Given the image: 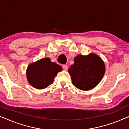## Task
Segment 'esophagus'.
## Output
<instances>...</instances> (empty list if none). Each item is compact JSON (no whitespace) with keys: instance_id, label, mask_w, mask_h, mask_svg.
Here are the masks:
<instances>
[{"instance_id":"1","label":"esophagus","mask_w":129,"mask_h":129,"mask_svg":"<svg viewBox=\"0 0 129 129\" xmlns=\"http://www.w3.org/2000/svg\"><path fill=\"white\" fill-rule=\"evenodd\" d=\"M63 69L66 71V70H68V67L66 64H64V65H63Z\"/></svg>"}]
</instances>
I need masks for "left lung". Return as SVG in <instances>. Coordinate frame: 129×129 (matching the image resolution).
<instances>
[{
  "label": "left lung",
  "instance_id": "1",
  "mask_svg": "<svg viewBox=\"0 0 129 129\" xmlns=\"http://www.w3.org/2000/svg\"><path fill=\"white\" fill-rule=\"evenodd\" d=\"M105 71L103 60L93 53L86 56L77 55L68 70L73 85L86 91L95 87L101 82Z\"/></svg>",
  "mask_w": 129,
  "mask_h": 129
}]
</instances>
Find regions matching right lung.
Wrapping results in <instances>:
<instances>
[{
	"label": "right lung",
	"mask_w": 129,
	"mask_h": 129,
	"mask_svg": "<svg viewBox=\"0 0 129 129\" xmlns=\"http://www.w3.org/2000/svg\"><path fill=\"white\" fill-rule=\"evenodd\" d=\"M62 68L45 57L31 63L27 66L26 77L27 82L37 89H43L53 83L54 77Z\"/></svg>",
	"instance_id": "1"
}]
</instances>
